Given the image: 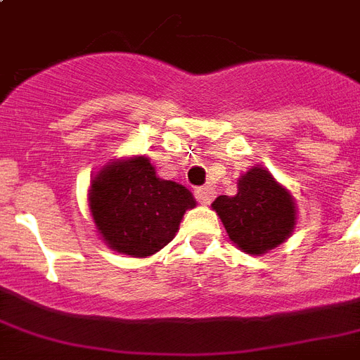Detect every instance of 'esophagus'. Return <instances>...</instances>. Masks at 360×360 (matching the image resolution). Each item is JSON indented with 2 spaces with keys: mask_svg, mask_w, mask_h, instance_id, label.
<instances>
[{
  "mask_svg": "<svg viewBox=\"0 0 360 360\" xmlns=\"http://www.w3.org/2000/svg\"><path fill=\"white\" fill-rule=\"evenodd\" d=\"M214 188L213 186H202V188H196V200L203 205H209V203L214 200Z\"/></svg>",
  "mask_w": 360,
  "mask_h": 360,
  "instance_id": "esophagus-1",
  "label": "esophagus"
}]
</instances>
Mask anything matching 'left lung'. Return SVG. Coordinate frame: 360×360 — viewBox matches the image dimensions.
I'll list each match as a JSON object with an SVG mask.
<instances>
[{
  "label": "left lung",
  "instance_id": "left-lung-1",
  "mask_svg": "<svg viewBox=\"0 0 360 360\" xmlns=\"http://www.w3.org/2000/svg\"><path fill=\"white\" fill-rule=\"evenodd\" d=\"M211 207L233 245L254 256L282 245L297 222L293 196L262 166L240 175L236 196H219Z\"/></svg>",
  "mask_w": 360,
  "mask_h": 360
}]
</instances>
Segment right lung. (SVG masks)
Wrapping results in <instances>:
<instances>
[{"mask_svg": "<svg viewBox=\"0 0 360 360\" xmlns=\"http://www.w3.org/2000/svg\"><path fill=\"white\" fill-rule=\"evenodd\" d=\"M192 207V192L160 179L147 157L108 162L91 181L89 209L98 236L127 256L146 257L164 248Z\"/></svg>", "mask_w": 360, "mask_h": 360, "instance_id": "right-lung-1", "label": "right lung"}]
</instances>
